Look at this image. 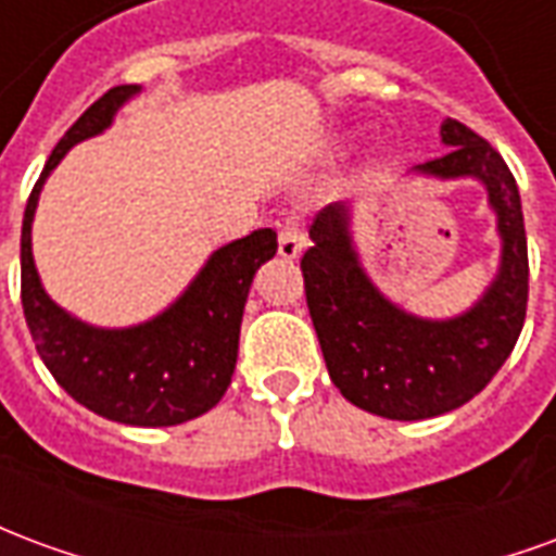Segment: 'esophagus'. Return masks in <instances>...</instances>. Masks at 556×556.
Instances as JSON below:
<instances>
[{
	"label": "esophagus",
	"instance_id": "esophagus-1",
	"mask_svg": "<svg viewBox=\"0 0 556 556\" xmlns=\"http://www.w3.org/2000/svg\"><path fill=\"white\" fill-rule=\"evenodd\" d=\"M303 247H306V238H303L298 217L282 219L279 223V255L291 262V258H298L303 253Z\"/></svg>",
	"mask_w": 556,
	"mask_h": 556
}]
</instances>
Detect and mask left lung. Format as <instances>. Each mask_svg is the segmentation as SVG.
Instances as JSON below:
<instances>
[{"mask_svg":"<svg viewBox=\"0 0 556 556\" xmlns=\"http://www.w3.org/2000/svg\"><path fill=\"white\" fill-rule=\"evenodd\" d=\"M446 154L414 166L441 181L477 178L497 214L501 267L485 294L455 318H419L366 277L351 238V207L327 205L303 253V289L330 381L351 405L387 419H429L485 390L513 354L527 315V235L513 172L455 118L441 125Z\"/></svg>","mask_w":556,"mask_h":556,"instance_id":"8db88e82","label":"left lung"}]
</instances>
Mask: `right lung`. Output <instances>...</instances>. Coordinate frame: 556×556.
<instances>
[{
	"mask_svg": "<svg viewBox=\"0 0 556 556\" xmlns=\"http://www.w3.org/2000/svg\"><path fill=\"white\" fill-rule=\"evenodd\" d=\"M139 86H115L59 139L31 190L20 235V298L41 354L67 396L125 426H178L217 405L238 363L243 303L253 277L277 253V231L255 229L219 247L178 301L134 327H91L43 291L31 258V219L47 175L71 148L113 125Z\"/></svg>",
	"mask_w": 556,
	"mask_h": 556,
	"instance_id": "right-lung-1",
	"label": "right lung"
}]
</instances>
